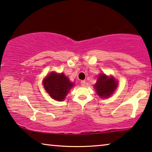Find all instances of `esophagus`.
<instances>
[{"instance_id": "34e87169", "label": "esophagus", "mask_w": 152, "mask_h": 152, "mask_svg": "<svg viewBox=\"0 0 152 152\" xmlns=\"http://www.w3.org/2000/svg\"><path fill=\"white\" fill-rule=\"evenodd\" d=\"M81 85L82 86H84L86 85V81H81Z\"/></svg>"}]
</instances>
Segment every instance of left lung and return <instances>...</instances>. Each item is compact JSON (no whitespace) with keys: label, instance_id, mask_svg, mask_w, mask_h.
<instances>
[{"label":"left lung","instance_id":"left-lung-1","mask_svg":"<svg viewBox=\"0 0 152 152\" xmlns=\"http://www.w3.org/2000/svg\"><path fill=\"white\" fill-rule=\"evenodd\" d=\"M117 86V82L113 77H107L105 74H102L94 85L96 93L101 97H108L113 93Z\"/></svg>","mask_w":152,"mask_h":152}]
</instances>
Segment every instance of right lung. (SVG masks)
Listing matches in <instances>:
<instances>
[{"label": "right lung", "instance_id": "1", "mask_svg": "<svg viewBox=\"0 0 152 152\" xmlns=\"http://www.w3.org/2000/svg\"><path fill=\"white\" fill-rule=\"evenodd\" d=\"M74 83L70 82L64 73L51 72L44 80L45 88L49 95L57 101H63Z\"/></svg>", "mask_w": 152, "mask_h": 152}]
</instances>
